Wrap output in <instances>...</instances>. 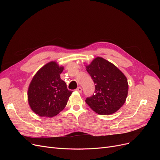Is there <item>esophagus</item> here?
I'll list each match as a JSON object with an SVG mask.
<instances>
[{
	"label": "esophagus",
	"instance_id": "34e87169",
	"mask_svg": "<svg viewBox=\"0 0 160 160\" xmlns=\"http://www.w3.org/2000/svg\"><path fill=\"white\" fill-rule=\"evenodd\" d=\"M76 91L79 92V93H81V92H82V88H81V87H79V88H77V89H76Z\"/></svg>",
	"mask_w": 160,
	"mask_h": 160
}]
</instances>
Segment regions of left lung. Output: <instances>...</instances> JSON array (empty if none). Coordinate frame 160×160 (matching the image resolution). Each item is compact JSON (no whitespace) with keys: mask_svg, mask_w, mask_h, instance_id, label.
<instances>
[{"mask_svg":"<svg viewBox=\"0 0 160 160\" xmlns=\"http://www.w3.org/2000/svg\"><path fill=\"white\" fill-rule=\"evenodd\" d=\"M85 67L95 84V94L86 99V103L99 115L115 113L126 101L127 77L115 65L100 57Z\"/></svg>","mask_w":160,"mask_h":160,"instance_id":"8db88e82","label":"left lung"}]
</instances>
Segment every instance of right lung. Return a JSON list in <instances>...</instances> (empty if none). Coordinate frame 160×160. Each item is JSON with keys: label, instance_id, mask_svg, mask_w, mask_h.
Listing matches in <instances>:
<instances>
[{"label": "right lung", "instance_id": "add662e5", "mask_svg": "<svg viewBox=\"0 0 160 160\" xmlns=\"http://www.w3.org/2000/svg\"><path fill=\"white\" fill-rule=\"evenodd\" d=\"M63 69L56 61H51L32 77L28 88V103L40 117L52 118L59 113L72 94L60 77Z\"/></svg>", "mask_w": 160, "mask_h": 160}]
</instances>
